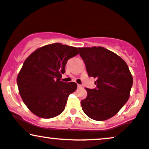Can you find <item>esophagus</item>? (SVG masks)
<instances>
[{"label": "esophagus", "instance_id": "1", "mask_svg": "<svg viewBox=\"0 0 149 149\" xmlns=\"http://www.w3.org/2000/svg\"><path fill=\"white\" fill-rule=\"evenodd\" d=\"M78 88H82V85H81V84H78Z\"/></svg>", "mask_w": 149, "mask_h": 149}]
</instances>
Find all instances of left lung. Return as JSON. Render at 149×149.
I'll return each instance as SVG.
<instances>
[{
	"instance_id": "8db88e82",
	"label": "left lung",
	"mask_w": 149,
	"mask_h": 149,
	"mask_svg": "<svg viewBox=\"0 0 149 149\" xmlns=\"http://www.w3.org/2000/svg\"><path fill=\"white\" fill-rule=\"evenodd\" d=\"M89 77L96 88H85L87 96L80 102L86 116L103 121L117 114L130 96L133 77L126 62L102 47L78 48Z\"/></svg>"
}]
</instances>
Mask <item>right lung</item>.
Instances as JSON below:
<instances>
[{"instance_id": "1", "label": "right lung", "mask_w": 149, "mask_h": 149, "mask_svg": "<svg viewBox=\"0 0 149 149\" xmlns=\"http://www.w3.org/2000/svg\"><path fill=\"white\" fill-rule=\"evenodd\" d=\"M75 47L54 43L37 49L27 58L17 76L20 97L39 118H52L63 111L76 82L61 80L69 58L78 54Z\"/></svg>"}]
</instances>
